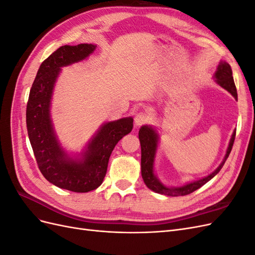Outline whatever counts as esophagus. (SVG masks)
I'll list each match as a JSON object with an SVG mask.
<instances>
[{
  "label": "esophagus",
  "mask_w": 255,
  "mask_h": 255,
  "mask_svg": "<svg viewBox=\"0 0 255 255\" xmlns=\"http://www.w3.org/2000/svg\"><path fill=\"white\" fill-rule=\"evenodd\" d=\"M148 121H149V115L146 113H138L134 118V122H135L136 127H140L142 125H145Z\"/></svg>",
  "instance_id": "obj_1"
}]
</instances>
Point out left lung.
<instances>
[{
	"instance_id": "8db88e82",
	"label": "left lung",
	"mask_w": 255,
	"mask_h": 255,
	"mask_svg": "<svg viewBox=\"0 0 255 255\" xmlns=\"http://www.w3.org/2000/svg\"><path fill=\"white\" fill-rule=\"evenodd\" d=\"M215 81L218 85H220L222 88L228 90L230 94L237 100V90L232 75V69H231V66L228 63H226V61H220V64L218 65L217 71L215 72ZM235 134L236 132L234 130L232 137H231L226 156L223 158L222 163L219 165V167L216 169L213 173L203 177L201 180L187 183L180 187H167L157 179L156 175L154 174V159H155V154L157 150L158 135L156 133V130L152 127H141L139 129V133H138V136H139V141L141 146V175L146 187L157 192V194L170 197L186 196L199 189L200 187L203 186L205 183L212 180L213 177L220 171V169L223 167V165H225L227 158L230 155L231 150H232V146L235 140Z\"/></svg>"
}]
</instances>
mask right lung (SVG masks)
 I'll list each match as a JSON object with an SVG mask.
<instances>
[{
	"label": "right lung",
	"mask_w": 255,
	"mask_h": 255,
	"mask_svg": "<svg viewBox=\"0 0 255 255\" xmlns=\"http://www.w3.org/2000/svg\"><path fill=\"white\" fill-rule=\"evenodd\" d=\"M96 48L91 43L63 45L52 53L38 69L26 106L27 134L38 168L50 183L74 192H88L102 184L115 145L133 128L132 117L104 123L81 158L69 156L58 142L50 105L60 68L87 58Z\"/></svg>",
	"instance_id": "add662e5"
}]
</instances>
